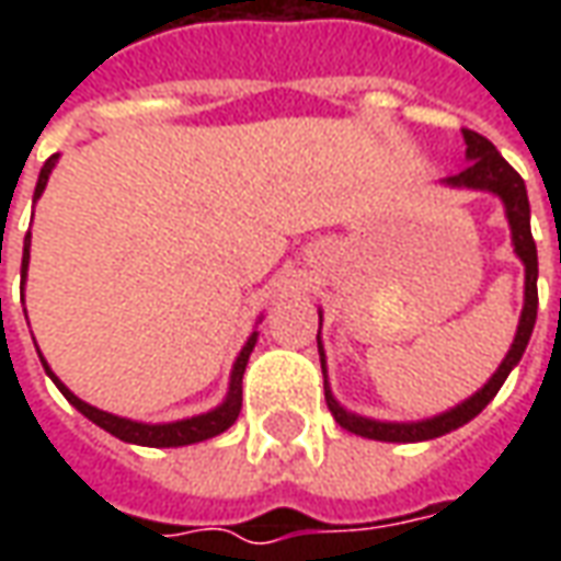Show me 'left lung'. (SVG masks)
Listing matches in <instances>:
<instances>
[{"label": "left lung", "mask_w": 561, "mask_h": 561, "mask_svg": "<svg viewBox=\"0 0 561 561\" xmlns=\"http://www.w3.org/2000/svg\"><path fill=\"white\" fill-rule=\"evenodd\" d=\"M462 138H466V168L457 173V176H447L442 180L450 188H478V192H493L502 204H505L507 225H511V243H514V252L523 261L526 267V294H523V312H519L517 333H514V342L507 348L505 360L499 364L490 381L483 385L478 393H471L469 400H462L454 409L435 414V417H426V421H376V417H364V414L348 412L345 405H340V400L333 397V390L328 385V357H324V345H321V330H318V354H321V373H324V400H328V409L333 414V421L340 423L342 430H348L354 435H364V438H376V442H430V438H438V435L450 433V430H459L462 423H469L471 417L490 405L499 388L505 385V378L511 376V369L519 364V357L529 345L531 330H535V318H538V249H535V240H531V225H529V195H526V183L505 159L502 152L490 144V140L478 135V131H469L462 128ZM321 318V312H318Z\"/></svg>", "instance_id": "obj_1"}]
</instances>
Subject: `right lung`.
I'll list each match as a JSON object with an SVG mask.
<instances>
[{"label": "right lung", "mask_w": 561, "mask_h": 561, "mask_svg": "<svg viewBox=\"0 0 561 561\" xmlns=\"http://www.w3.org/2000/svg\"><path fill=\"white\" fill-rule=\"evenodd\" d=\"M56 159H59V152L50 156V159L44 161L42 173H38V185H35V201L42 197L44 185L50 180V173L56 168ZM30 243H32V233H26V240H23V282H26V270H30ZM257 342V330L245 340V345L237 354V360H233L231 369V385H228V393H225V400L216 405V409H209L204 414H195V417H183V421H171V423H140L131 421V417H119V414L102 412V409H95L90 402H83L80 397H75L71 390L56 378V373L47 366L42 354V366L47 376L54 378V385L62 390V397H66L75 409H78L83 417H90L95 426H102L104 433L116 435L119 442H128V445H140V447H183V445H195V442H207L213 435L225 433L228 426H231L237 417H240V405H243V373L245 364H249V354L255 348Z\"/></svg>", "instance_id": "obj_1"}]
</instances>
